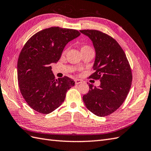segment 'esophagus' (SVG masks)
Wrapping results in <instances>:
<instances>
[{"label":"esophagus","mask_w":151,"mask_h":151,"mask_svg":"<svg viewBox=\"0 0 151 151\" xmlns=\"http://www.w3.org/2000/svg\"><path fill=\"white\" fill-rule=\"evenodd\" d=\"M75 84H79V83H81L82 82V80H80V79H76V80H75Z\"/></svg>","instance_id":"obj_1"}]
</instances>
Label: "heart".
<instances>
[{"instance_id":"heart-1","label":"heart","mask_w":151,"mask_h":151,"mask_svg":"<svg viewBox=\"0 0 151 151\" xmlns=\"http://www.w3.org/2000/svg\"><path fill=\"white\" fill-rule=\"evenodd\" d=\"M89 48H91V47L89 46H88V45H83V46H82L81 47V50H86V49H89Z\"/></svg>"}]
</instances>
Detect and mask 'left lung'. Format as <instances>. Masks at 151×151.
<instances>
[{
  "instance_id": "1",
  "label": "left lung",
  "mask_w": 151,
  "mask_h": 151,
  "mask_svg": "<svg viewBox=\"0 0 151 151\" xmlns=\"http://www.w3.org/2000/svg\"><path fill=\"white\" fill-rule=\"evenodd\" d=\"M93 42L96 52L94 72L89 78L100 80V85L84 94L83 101L94 114L106 116L124 103L132 83L131 69L124 50L113 38L100 31L80 30Z\"/></svg>"
}]
</instances>
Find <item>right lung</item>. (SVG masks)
I'll return each mask as SVG.
<instances>
[{
    "instance_id": "obj_1",
    "label": "right lung",
    "mask_w": 151,
    "mask_h": 151,
    "mask_svg": "<svg viewBox=\"0 0 151 151\" xmlns=\"http://www.w3.org/2000/svg\"><path fill=\"white\" fill-rule=\"evenodd\" d=\"M80 35L78 31L51 27L38 31L24 45L17 63L20 93L29 107L49 114L64 102L75 82L68 76L55 78L51 64L57 63L69 42Z\"/></svg>"
}]
</instances>
